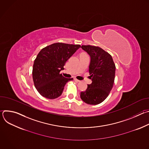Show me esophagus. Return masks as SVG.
Returning <instances> with one entry per match:
<instances>
[{"label":"esophagus","mask_w":149,"mask_h":149,"mask_svg":"<svg viewBox=\"0 0 149 149\" xmlns=\"http://www.w3.org/2000/svg\"><path fill=\"white\" fill-rule=\"evenodd\" d=\"M74 81H76V82H79V81H80L79 80L77 79L76 78H74Z\"/></svg>","instance_id":"obj_1"}]
</instances>
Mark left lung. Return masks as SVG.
I'll list each match as a JSON object with an SVG mask.
<instances>
[{
	"mask_svg": "<svg viewBox=\"0 0 149 149\" xmlns=\"http://www.w3.org/2000/svg\"><path fill=\"white\" fill-rule=\"evenodd\" d=\"M81 48L90 56L89 72L92 83L81 92V100L87 104H100L109 95L114 82L116 65L111 55L102 48L82 45Z\"/></svg>",
	"mask_w": 149,
	"mask_h": 149,
	"instance_id": "8db88e82",
	"label": "left lung"
}]
</instances>
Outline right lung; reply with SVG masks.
I'll list each match as a JSON object with an SVG mask.
<instances>
[{
    "label": "right lung",
    "mask_w": 149,
    "mask_h": 149,
    "mask_svg": "<svg viewBox=\"0 0 149 149\" xmlns=\"http://www.w3.org/2000/svg\"><path fill=\"white\" fill-rule=\"evenodd\" d=\"M81 47L58 42L42 48L34 61L32 77L34 86L42 95L48 99L59 97L66 83L73 78H67L60 71L68 59Z\"/></svg>",
    "instance_id": "1"
}]
</instances>
